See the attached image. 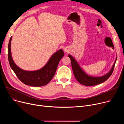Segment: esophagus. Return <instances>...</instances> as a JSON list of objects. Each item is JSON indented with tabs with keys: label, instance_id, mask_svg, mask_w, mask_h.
I'll return each mask as SVG.
<instances>
[{
	"label": "esophagus",
	"instance_id": "34e87169",
	"mask_svg": "<svg viewBox=\"0 0 124 124\" xmlns=\"http://www.w3.org/2000/svg\"><path fill=\"white\" fill-rule=\"evenodd\" d=\"M65 51H67V49H65Z\"/></svg>",
	"mask_w": 124,
	"mask_h": 124
}]
</instances>
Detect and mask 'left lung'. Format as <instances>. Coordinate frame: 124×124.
Returning a JSON list of instances; mask_svg holds the SVG:
<instances>
[{
	"mask_svg": "<svg viewBox=\"0 0 124 124\" xmlns=\"http://www.w3.org/2000/svg\"><path fill=\"white\" fill-rule=\"evenodd\" d=\"M68 57L71 60V66H72L73 74L76 80L81 84L89 86L97 85V84H99L106 81L113 73L115 67V65L116 60V59L111 70H110L108 73L101 77H95L90 76L84 72L80 67L79 64H78L77 61L72 56L68 55Z\"/></svg>",
	"mask_w": 124,
	"mask_h": 124,
	"instance_id": "1",
	"label": "left lung"
}]
</instances>
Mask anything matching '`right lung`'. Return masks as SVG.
<instances>
[{"mask_svg": "<svg viewBox=\"0 0 124 124\" xmlns=\"http://www.w3.org/2000/svg\"><path fill=\"white\" fill-rule=\"evenodd\" d=\"M11 38L12 37L8 45V58L10 66L18 78L26 85L31 86H42L49 83L55 74L59 62L64 55L63 50L61 49L56 52L41 69L34 71H25L17 66L12 60L10 48Z\"/></svg>", "mask_w": 124, "mask_h": 124, "instance_id": "add662e5", "label": "right lung"}]
</instances>
